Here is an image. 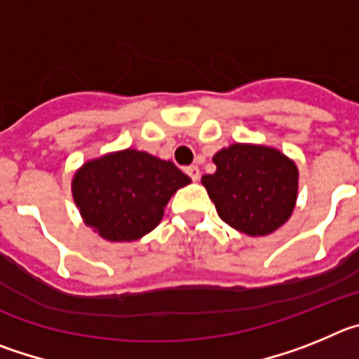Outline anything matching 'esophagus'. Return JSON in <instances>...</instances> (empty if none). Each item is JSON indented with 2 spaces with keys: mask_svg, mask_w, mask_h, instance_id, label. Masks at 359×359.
<instances>
[{
  "mask_svg": "<svg viewBox=\"0 0 359 359\" xmlns=\"http://www.w3.org/2000/svg\"><path fill=\"white\" fill-rule=\"evenodd\" d=\"M185 172L189 174V176L192 177V180H194V182H198L199 176H201V172H199V167H198V165H190V167H187Z\"/></svg>",
  "mask_w": 359,
  "mask_h": 359,
  "instance_id": "34e87169",
  "label": "esophagus"
}]
</instances>
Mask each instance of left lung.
<instances>
[{
  "label": "left lung",
  "mask_w": 359,
  "mask_h": 359,
  "mask_svg": "<svg viewBox=\"0 0 359 359\" xmlns=\"http://www.w3.org/2000/svg\"><path fill=\"white\" fill-rule=\"evenodd\" d=\"M215 172L201 177L219 217L250 237H262L291 217L298 167L275 147L231 144L214 154Z\"/></svg>",
  "instance_id": "left-lung-1"
}]
</instances>
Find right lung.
<instances>
[{
    "instance_id": "right-lung-1",
    "label": "right lung",
    "mask_w": 359,
    "mask_h": 359,
    "mask_svg": "<svg viewBox=\"0 0 359 359\" xmlns=\"http://www.w3.org/2000/svg\"><path fill=\"white\" fill-rule=\"evenodd\" d=\"M190 182L172 161L129 147L84 161L72 196L86 226L111 243H133L160 224L169 199Z\"/></svg>"
}]
</instances>
